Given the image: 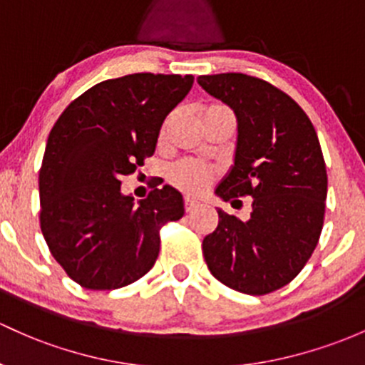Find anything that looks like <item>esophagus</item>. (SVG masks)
<instances>
[{
  "label": "esophagus",
  "instance_id": "34e87169",
  "mask_svg": "<svg viewBox=\"0 0 365 365\" xmlns=\"http://www.w3.org/2000/svg\"><path fill=\"white\" fill-rule=\"evenodd\" d=\"M197 207H198V203L195 202V200L184 198V210H186V212H191V210H195Z\"/></svg>",
  "mask_w": 365,
  "mask_h": 365
}]
</instances>
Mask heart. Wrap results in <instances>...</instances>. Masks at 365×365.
<instances>
[{"mask_svg": "<svg viewBox=\"0 0 365 365\" xmlns=\"http://www.w3.org/2000/svg\"><path fill=\"white\" fill-rule=\"evenodd\" d=\"M222 109H226L225 106H207L203 109V115H209V113L214 111H222ZM215 178H217V170L214 167L193 158L179 160V162L172 163L167 170V179L170 181L172 186H175L178 190L190 195L203 191L210 182L215 181Z\"/></svg>", "mask_w": 365, "mask_h": 365, "instance_id": "b5f03b06", "label": "heart"}]
</instances>
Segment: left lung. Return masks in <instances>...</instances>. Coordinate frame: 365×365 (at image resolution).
<instances>
[{"label": "left lung", "instance_id": "obj_1", "mask_svg": "<svg viewBox=\"0 0 365 365\" xmlns=\"http://www.w3.org/2000/svg\"><path fill=\"white\" fill-rule=\"evenodd\" d=\"M198 83L238 120L235 167L215 193L233 203L252 198L245 222L217 210L203 257L230 289L278 291L304 268L322 233L327 172L319 137L299 104L261 78L221 73L198 76Z\"/></svg>", "mask_w": 365, "mask_h": 365}]
</instances>
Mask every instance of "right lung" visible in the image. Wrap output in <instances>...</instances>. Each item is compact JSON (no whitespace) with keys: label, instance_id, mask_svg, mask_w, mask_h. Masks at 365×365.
<instances>
[{"label":"right lung","instance_id":"obj_1","mask_svg":"<svg viewBox=\"0 0 365 365\" xmlns=\"http://www.w3.org/2000/svg\"><path fill=\"white\" fill-rule=\"evenodd\" d=\"M193 76L132 73L93 85L62 111L40 168V226L71 280L90 291L120 289L146 275L160 230L182 217L174 187L135 205L120 191L155 153L160 127L190 92Z\"/></svg>","mask_w":365,"mask_h":365}]
</instances>
